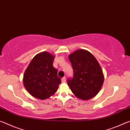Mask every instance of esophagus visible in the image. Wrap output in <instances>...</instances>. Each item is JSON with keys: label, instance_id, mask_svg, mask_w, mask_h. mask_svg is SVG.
<instances>
[{"label": "esophagus", "instance_id": "esophagus-1", "mask_svg": "<svg viewBox=\"0 0 130 130\" xmlns=\"http://www.w3.org/2000/svg\"><path fill=\"white\" fill-rule=\"evenodd\" d=\"M61 82H62L63 83L66 82V77H65V76H64V77L61 78Z\"/></svg>", "mask_w": 130, "mask_h": 130}]
</instances>
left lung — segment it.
<instances>
[{
    "label": "left lung",
    "instance_id": "left-lung-1",
    "mask_svg": "<svg viewBox=\"0 0 130 130\" xmlns=\"http://www.w3.org/2000/svg\"><path fill=\"white\" fill-rule=\"evenodd\" d=\"M74 70V76L67 84L73 94L82 100L96 95L103 86L104 76L101 67L91 53L77 50L69 56Z\"/></svg>",
    "mask_w": 130,
    "mask_h": 130
}]
</instances>
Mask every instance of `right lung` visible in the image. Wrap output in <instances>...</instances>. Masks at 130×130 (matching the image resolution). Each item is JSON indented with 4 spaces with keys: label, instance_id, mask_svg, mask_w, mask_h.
I'll return each instance as SVG.
<instances>
[{
    "label": "right lung",
    "instance_id": "obj_1",
    "mask_svg": "<svg viewBox=\"0 0 130 130\" xmlns=\"http://www.w3.org/2000/svg\"><path fill=\"white\" fill-rule=\"evenodd\" d=\"M55 56L48 52L36 55L30 62L23 75V82L30 94L45 100L54 94L60 84L57 70L53 67Z\"/></svg>",
    "mask_w": 130,
    "mask_h": 130
}]
</instances>
